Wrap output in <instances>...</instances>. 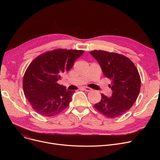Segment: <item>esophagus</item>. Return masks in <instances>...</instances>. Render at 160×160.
Instances as JSON below:
<instances>
[{
  "label": "esophagus",
  "mask_w": 160,
  "mask_h": 160,
  "mask_svg": "<svg viewBox=\"0 0 160 160\" xmlns=\"http://www.w3.org/2000/svg\"><path fill=\"white\" fill-rule=\"evenodd\" d=\"M83 89H84V91H92V89H91L90 88H88V87H83Z\"/></svg>",
  "instance_id": "obj_1"
}]
</instances>
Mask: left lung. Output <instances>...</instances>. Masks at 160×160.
I'll return each mask as SVG.
<instances>
[{
    "mask_svg": "<svg viewBox=\"0 0 160 160\" xmlns=\"http://www.w3.org/2000/svg\"><path fill=\"white\" fill-rule=\"evenodd\" d=\"M101 67L104 75L110 79L111 97L101 94L100 101L94 108L109 118H116L131 108L139 95L141 78L138 69L129 58L120 54L104 50L89 52Z\"/></svg>",
    "mask_w": 160,
    "mask_h": 160,
    "instance_id": "1",
    "label": "left lung"
}]
</instances>
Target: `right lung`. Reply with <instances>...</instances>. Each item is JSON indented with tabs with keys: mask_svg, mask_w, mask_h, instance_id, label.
Wrapping results in <instances>:
<instances>
[{
	"mask_svg": "<svg viewBox=\"0 0 160 160\" xmlns=\"http://www.w3.org/2000/svg\"><path fill=\"white\" fill-rule=\"evenodd\" d=\"M83 52L82 50L55 49L31 62L24 74L22 87L25 97L37 113L52 117L68 107L74 91L67 90L58 81Z\"/></svg>",
	"mask_w": 160,
	"mask_h": 160,
	"instance_id": "right-lung-1",
	"label": "right lung"
}]
</instances>
